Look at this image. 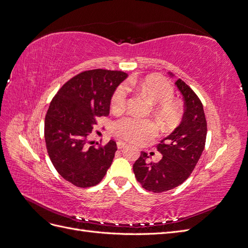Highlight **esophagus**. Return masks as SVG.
Wrapping results in <instances>:
<instances>
[{
	"label": "esophagus",
	"mask_w": 248,
	"mask_h": 248,
	"mask_svg": "<svg viewBox=\"0 0 248 248\" xmlns=\"http://www.w3.org/2000/svg\"><path fill=\"white\" fill-rule=\"evenodd\" d=\"M127 146V144L125 141H122V140H119V141H117V147H118V149H123V148H125Z\"/></svg>",
	"instance_id": "obj_1"
}]
</instances>
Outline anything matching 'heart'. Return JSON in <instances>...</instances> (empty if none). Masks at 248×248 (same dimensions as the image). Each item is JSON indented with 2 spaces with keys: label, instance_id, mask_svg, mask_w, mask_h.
Returning <instances> with one entry per match:
<instances>
[{
  "label": "heart",
  "instance_id": "b5f03b06",
  "mask_svg": "<svg viewBox=\"0 0 248 248\" xmlns=\"http://www.w3.org/2000/svg\"><path fill=\"white\" fill-rule=\"evenodd\" d=\"M130 86L137 91L145 94L155 104L154 111L157 119L163 125H174L181 114L179 104L172 101L174 88L170 82L160 77H148L142 79H131ZM128 98V91L124 85L119 86L112 95L111 108L116 111L122 110ZM114 133L117 137L133 144H140L155 136L156 125L147 119L126 117L114 125Z\"/></svg>",
  "mask_w": 248,
  "mask_h": 248
}]
</instances>
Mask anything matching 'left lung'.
Listing matches in <instances>:
<instances>
[{"mask_svg":"<svg viewBox=\"0 0 248 248\" xmlns=\"http://www.w3.org/2000/svg\"><path fill=\"white\" fill-rule=\"evenodd\" d=\"M175 85L184 99L181 123L157 146L162 155L158 162H149L148 154L141 152L133 164L134 176L142 188L156 193L175 188L190 176L206 142L207 122L201 100L182 79Z\"/></svg>","mask_w":248,"mask_h":248,"instance_id":"1","label":"left lung"}]
</instances>
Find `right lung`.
I'll use <instances>...</instances> for the list:
<instances>
[{
  "label": "right lung",
  "mask_w": 248,
  "mask_h": 248,
  "mask_svg": "<svg viewBox=\"0 0 248 248\" xmlns=\"http://www.w3.org/2000/svg\"><path fill=\"white\" fill-rule=\"evenodd\" d=\"M126 78L123 71H84L67 81L49 104L44 121L47 153L59 174L73 185L95 186L110 167L116 141L95 148L88 137L96 119L108 116L112 94Z\"/></svg>",
  "instance_id": "right-lung-1"
}]
</instances>
